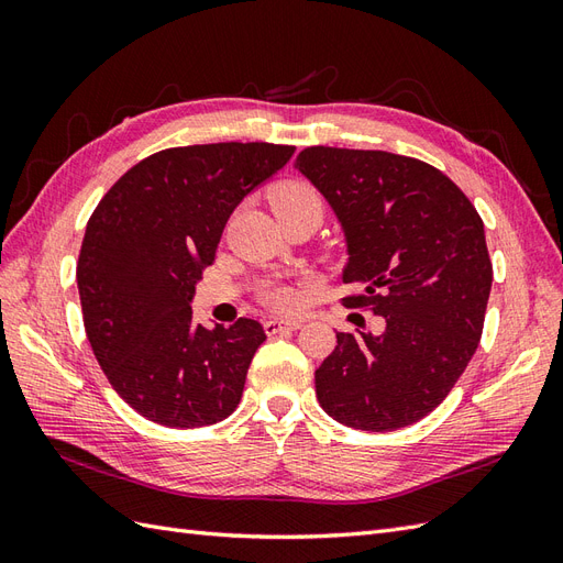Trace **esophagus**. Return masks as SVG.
<instances>
[{"label": "esophagus", "mask_w": 563, "mask_h": 563, "mask_svg": "<svg viewBox=\"0 0 563 563\" xmlns=\"http://www.w3.org/2000/svg\"><path fill=\"white\" fill-rule=\"evenodd\" d=\"M302 327V319H267L265 321V333L275 335L282 331H296Z\"/></svg>", "instance_id": "obj_1"}]
</instances>
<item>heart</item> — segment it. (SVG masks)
Segmentation results:
<instances>
[{
  "label": "heart",
  "instance_id": "1",
  "mask_svg": "<svg viewBox=\"0 0 563 563\" xmlns=\"http://www.w3.org/2000/svg\"><path fill=\"white\" fill-rule=\"evenodd\" d=\"M269 201H272V209H275L277 218H282L286 213H294L305 207H312V203L321 207V199H319L314 187H310L308 183H298V180H286V183H279L272 187ZM265 300L277 310H294L298 305V294L291 286H272L265 291Z\"/></svg>",
  "mask_w": 563,
  "mask_h": 563
}]
</instances>
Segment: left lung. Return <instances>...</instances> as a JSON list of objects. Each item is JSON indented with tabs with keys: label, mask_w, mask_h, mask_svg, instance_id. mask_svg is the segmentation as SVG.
<instances>
[{
	"label": "left lung",
	"mask_w": 563,
	"mask_h": 563,
	"mask_svg": "<svg viewBox=\"0 0 563 563\" xmlns=\"http://www.w3.org/2000/svg\"><path fill=\"white\" fill-rule=\"evenodd\" d=\"M345 234V298L380 331H338L317 399L354 430L391 432L446 399L479 345L493 267L479 213L439 168L383 150L305 147L294 164Z\"/></svg>",
	"instance_id": "8db88e82"
}]
</instances>
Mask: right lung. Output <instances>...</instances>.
<instances>
[{"label": "right lung", "instance_id": "right-lung-1", "mask_svg": "<svg viewBox=\"0 0 563 563\" xmlns=\"http://www.w3.org/2000/svg\"><path fill=\"white\" fill-rule=\"evenodd\" d=\"M291 145L172 147L119 178L84 234L77 286L91 350L114 391L166 428H207L242 399L265 331L192 321L195 286L228 218L294 155Z\"/></svg>", "mask_w": 563, "mask_h": 563}]
</instances>
